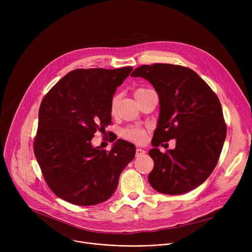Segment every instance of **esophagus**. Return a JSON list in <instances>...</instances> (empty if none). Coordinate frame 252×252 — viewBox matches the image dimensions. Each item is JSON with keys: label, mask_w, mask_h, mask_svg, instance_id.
<instances>
[{"label": "esophagus", "mask_w": 252, "mask_h": 252, "mask_svg": "<svg viewBox=\"0 0 252 252\" xmlns=\"http://www.w3.org/2000/svg\"><path fill=\"white\" fill-rule=\"evenodd\" d=\"M146 154V151H143L142 149H136L135 151V157H141Z\"/></svg>", "instance_id": "obj_1"}]
</instances>
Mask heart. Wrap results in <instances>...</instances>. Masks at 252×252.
Listing matches in <instances>:
<instances>
[{"label":"heart","mask_w":252,"mask_h":252,"mask_svg":"<svg viewBox=\"0 0 252 252\" xmlns=\"http://www.w3.org/2000/svg\"><path fill=\"white\" fill-rule=\"evenodd\" d=\"M152 92H154V91L149 90V89L140 88V89H137V90L134 91L133 95L136 99H138V98L142 97L143 95H146V94H148ZM118 100H119V95H115L112 99V102H111L112 113H115V111H116V106H117ZM123 135H124V137H126L128 140L134 141L136 143H141V142L145 141V139H146V130L143 128H140V127H128V128H126L123 131Z\"/></svg>","instance_id":"b5f03b06"}]
</instances>
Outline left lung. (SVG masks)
<instances>
[{"instance_id": "obj_1", "label": "left lung", "mask_w": 252, "mask_h": 252, "mask_svg": "<svg viewBox=\"0 0 252 252\" xmlns=\"http://www.w3.org/2000/svg\"><path fill=\"white\" fill-rule=\"evenodd\" d=\"M130 77L148 80L159 98V116L149 152L151 186L164 194H182L201 184L217 165L226 137L220 101L194 70L170 63L143 64ZM176 148L161 153V142Z\"/></svg>"}]
</instances>
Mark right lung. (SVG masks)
I'll list each match as a JSON object with an SVG mask.
<instances>
[{"instance_id": "obj_1", "label": "right lung", "mask_w": 252, "mask_h": 252, "mask_svg": "<svg viewBox=\"0 0 252 252\" xmlns=\"http://www.w3.org/2000/svg\"><path fill=\"white\" fill-rule=\"evenodd\" d=\"M132 70L78 68L58 82L42 100L35 158L46 183L60 198L76 205H94L116 191L135 147L118 139L110 152L94 148V132L112 124L113 96Z\"/></svg>"}]
</instances>
